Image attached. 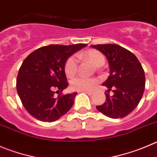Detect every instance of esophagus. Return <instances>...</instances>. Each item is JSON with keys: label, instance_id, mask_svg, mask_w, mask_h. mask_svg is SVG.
Here are the masks:
<instances>
[{"label": "esophagus", "instance_id": "1", "mask_svg": "<svg viewBox=\"0 0 157 157\" xmlns=\"http://www.w3.org/2000/svg\"><path fill=\"white\" fill-rule=\"evenodd\" d=\"M81 92H83V93L87 94L88 95H92L94 94V92L91 91V90H81Z\"/></svg>", "mask_w": 157, "mask_h": 157}]
</instances>
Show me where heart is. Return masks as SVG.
Returning <instances> with one entry per match:
<instances>
[{
	"label": "heart",
	"instance_id": "b5f03b06",
	"mask_svg": "<svg viewBox=\"0 0 157 157\" xmlns=\"http://www.w3.org/2000/svg\"><path fill=\"white\" fill-rule=\"evenodd\" d=\"M79 56L84 59L85 60L91 63L95 67H101L105 62V56L101 52L95 49H90L88 51L80 54ZM78 63L75 56H71L67 59L64 65V71L68 77H73L77 72ZM98 80L96 78H87V77H75L71 81V87L74 90H92Z\"/></svg>",
	"mask_w": 157,
	"mask_h": 157
}]
</instances>
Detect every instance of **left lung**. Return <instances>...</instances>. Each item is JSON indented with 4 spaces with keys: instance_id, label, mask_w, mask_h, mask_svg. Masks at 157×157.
Segmentation results:
<instances>
[{
    "instance_id": "left-lung-1",
    "label": "left lung",
    "mask_w": 157,
    "mask_h": 157,
    "mask_svg": "<svg viewBox=\"0 0 157 157\" xmlns=\"http://www.w3.org/2000/svg\"><path fill=\"white\" fill-rule=\"evenodd\" d=\"M108 59L110 75L102 84L108 88L106 100L96 106L99 112L112 118H121L137 107L145 90L144 70L136 56L116 44L91 45ZM110 90L114 94H109Z\"/></svg>"
}]
</instances>
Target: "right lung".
I'll return each mask as SVG.
<instances>
[{
    "label": "right lung",
    "instance_id": "1",
    "mask_svg": "<svg viewBox=\"0 0 157 157\" xmlns=\"http://www.w3.org/2000/svg\"><path fill=\"white\" fill-rule=\"evenodd\" d=\"M87 44L49 45L29 54L19 69L16 87L23 106L36 119L52 122L71 108L77 93L61 94L68 86L64 65ZM60 92L57 97L55 93Z\"/></svg>",
    "mask_w": 157,
    "mask_h": 157
}]
</instances>
